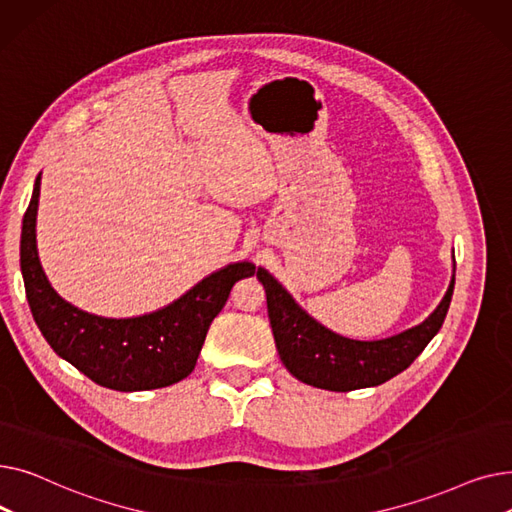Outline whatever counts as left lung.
<instances>
[{"mask_svg": "<svg viewBox=\"0 0 512 512\" xmlns=\"http://www.w3.org/2000/svg\"><path fill=\"white\" fill-rule=\"evenodd\" d=\"M454 272L456 265L444 299L421 324L380 340L346 338L321 326L265 267H257V280L265 288L267 315L284 367L303 384L351 392L388 382L423 353L444 324L454 292Z\"/></svg>", "mask_w": 512, "mask_h": 512, "instance_id": "1", "label": "left lung"}]
</instances>
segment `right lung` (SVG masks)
Returning <instances> with one entry per match:
<instances>
[{
  "instance_id": "obj_1",
  "label": "right lung",
  "mask_w": 512,
  "mask_h": 512,
  "mask_svg": "<svg viewBox=\"0 0 512 512\" xmlns=\"http://www.w3.org/2000/svg\"><path fill=\"white\" fill-rule=\"evenodd\" d=\"M41 174L22 218L20 272L35 324L58 357L95 384L141 392L184 380L197 365L213 317L232 286L255 274V263H228L205 276L180 299L137 317H101L64 301L49 284L37 251Z\"/></svg>"
}]
</instances>
